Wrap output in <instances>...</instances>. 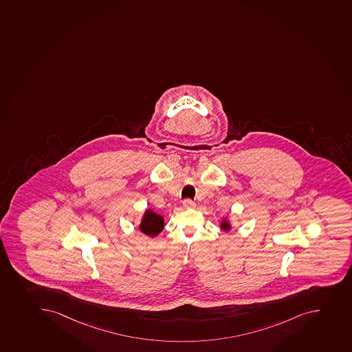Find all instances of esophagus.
I'll return each mask as SVG.
<instances>
[{
	"label": "esophagus",
	"instance_id": "34e87169",
	"mask_svg": "<svg viewBox=\"0 0 352 352\" xmlns=\"http://www.w3.org/2000/svg\"><path fill=\"white\" fill-rule=\"evenodd\" d=\"M183 207L186 208V209H193V208H195V204L193 201L186 199V200L183 201Z\"/></svg>",
	"mask_w": 352,
	"mask_h": 352
}]
</instances>
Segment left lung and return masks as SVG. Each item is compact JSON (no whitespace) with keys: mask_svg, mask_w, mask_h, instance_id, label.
Instances as JSON below:
<instances>
[{"mask_svg":"<svg viewBox=\"0 0 352 352\" xmlns=\"http://www.w3.org/2000/svg\"><path fill=\"white\" fill-rule=\"evenodd\" d=\"M220 230L225 232V233H228L233 228V225H232V221H230V217H223L220 221L219 223Z\"/></svg>","mask_w":352,"mask_h":352,"instance_id":"left-lung-1","label":"left lung"}]
</instances>
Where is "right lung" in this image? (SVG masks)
<instances>
[{"mask_svg":"<svg viewBox=\"0 0 352 352\" xmlns=\"http://www.w3.org/2000/svg\"><path fill=\"white\" fill-rule=\"evenodd\" d=\"M164 228V218L162 214H157L152 209H145L142 216L141 223L138 225V230L146 236L155 237L162 233Z\"/></svg>","mask_w":352,"mask_h":352,"instance_id":"1","label":"right lung"}]
</instances>
